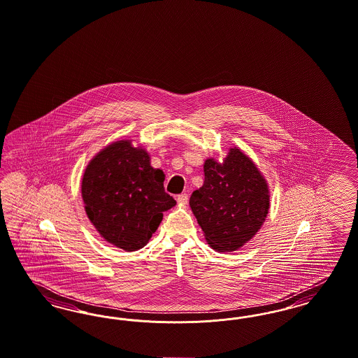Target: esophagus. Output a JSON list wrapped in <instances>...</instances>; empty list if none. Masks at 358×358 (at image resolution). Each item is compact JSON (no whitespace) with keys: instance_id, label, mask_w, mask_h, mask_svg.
Instances as JSON below:
<instances>
[{"instance_id":"1","label":"esophagus","mask_w":358,"mask_h":358,"mask_svg":"<svg viewBox=\"0 0 358 358\" xmlns=\"http://www.w3.org/2000/svg\"><path fill=\"white\" fill-rule=\"evenodd\" d=\"M176 200H178V203H179V204L185 206V204L188 203V195H187V194H180V195H178Z\"/></svg>"}]
</instances>
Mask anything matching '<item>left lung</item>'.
Listing matches in <instances>:
<instances>
[{"instance_id":"left-lung-1","label":"left lung","mask_w":358,"mask_h":358,"mask_svg":"<svg viewBox=\"0 0 358 358\" xmlns=\"http://www.w3.org/2000/svg\"><path fill=\"white\" fill-rule=\"evenodd\" d=\"M189 207L215 251H236L264 223L269 189L256 164L234 147L223 163L204 162V183L192 192Z\"/></svg>"}]
</instances>
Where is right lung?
I'll list each match as a JSON object with an SVG mask.
<instances>
[{
    "instance_id": "obj_1",
    "label": "right lung",
    "mask_w": 358,
    "mask_h": 358,
    "mask_svg": "<svg viewBox=\"0 0 358 358\" xmlns=\"http://www.w3.org/2000/svg\"><path fill=\"white\" fill-rule=\"evenodd\" d=\"M164 173L131 141H118L99 151L82 178L85 211L101 236L124 251L146 245L163 212L176 204L163 187Z\"/></svg>"
}]
</instances>
